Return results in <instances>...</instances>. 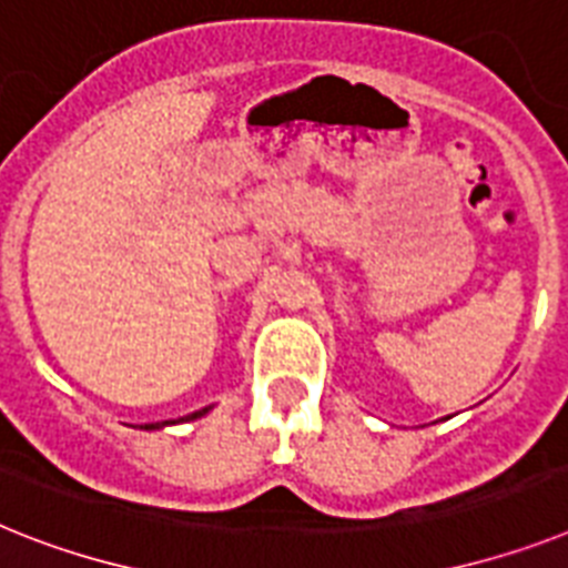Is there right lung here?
Masks as SVG:
<instances>
[{
	"instance_id": "right-lung-1",
	"label": "right lung",
	"mask_w": 568,
	"mask_h": 568,
	"mask_svg": "<svg viewBox=\"0 0 568 568\" xmlns=\"http://www.w3.org/2000/svg\"><path fill=\"white\" fill-rule=\"evenodd\" d=\"M211 406H205V409H200V412H191V415H185V418H180V420H196V418H203L205 412H209ZM180 420H162V424H144L142 429H162V426H168V424H180Z\"/></svg>"
}]
</instances>
